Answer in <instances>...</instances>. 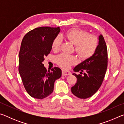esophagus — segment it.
Segmentation results:
<instances>
[{
    "label": "esophagus",
    "mask_w": 124,
    "mask_h": 124,
    "mask_svg": "<svg viewBox=\"0 0 124 124\" xmlns=\"http://www.w3.org/2000/svg\"><path fill=\"white\" fill-rule=\"evenodd\" d=\"M71 74V73L69 71L62 70V75H70Z\"/></svg>",
    "instance_id": "obj_1"
}]
</instances>
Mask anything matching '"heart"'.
Wrapping results in <instances>:
<instances>
[{
    "instance_id": "b5f03b06",
    "label": "heart",
    "mask_w": 124,
    "mask_h": 124,
    "mask_svg": "<svg viewBox=\"0 0 124 124\" xmlns=\"http://www.w3.org/2000/svg\"><path fill=\"white\" fill-rule=\"evenodd\" d=\"M64 38L74 45L75 51L82 60L91 58L97 50L98 44L97 37L89 34L87 31L81 29H70L65 33ZM61 40L60 37L54 38L52 42V49L57 51L60 47ZM77 62L74 56L62 54L56 57V62L63 68H69L71 65Z\"/></svg>"
}]
</instances>
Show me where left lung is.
<instances>
[{
  "instance_id": "left-lung-1",
  "label": "left lung",
  "mask_w": 124,
  "mask_h": 124,
  "mask_svg": "<svg viewBox=\"0 0 124 124\" xmlns=\"http://www.w3.org/2000/svg\"><path fill=\"white\" fill-rule=\"evenodd\" d=\"M108 65V52L106 41L103 35L99 36L97 50L89 59L85 60L75 67L73 73L77 78V83L71 88L73 95L79 98L86 99L93 95L101 86ZM85 71L84 75H81Z\"/></svg>"
}]
</instances>
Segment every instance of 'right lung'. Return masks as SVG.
<instances>
[{"instance_id": "obj_1", "label": "right lung", "mask_w": 124, "mask_h": 124, "mask_svg": "<svg viewBox=\"0 0 124 124\" xmlns=\"http://www.w3.org/2000/svg\"><path fill=\"white\" fill-rule=\"evenodd\" d=\"M60 27H41L29 31L22 39L19 52L18 71L24 87L31 97L43 99L54 91V83L62 71L54 67L47 70L42 62L50 53L52 42Z\"/></svg>"}]
</instances>
